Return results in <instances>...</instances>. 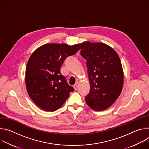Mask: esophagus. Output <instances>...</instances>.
Segmentation results:
<instances>
[{"instance_id":"obj_1","label":"esophagus","mask_w":149,"mask_h":149,"mask_svg":"<svg viewBox=\"0 0 149 149\" xmlns=\"http://www.w3.org/2000/svg\"><path fill=\"white\" fill-rule=\"evenodd\" d=\"M78 83H75V84L74 85L73 87H74V88L75 90H77V88H78Z\"/></svg>"}]
</instances>
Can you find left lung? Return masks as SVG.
Masks as SVG:
<instances>
[{"label":"left lung","instance_id":"1","mask_svg":"<svg viewBox=\"0 0 149 149\" xmlns=\"http://www.w3.org/2000/svg\"><path fill=\"white\" fill-rule=\"evenodd\" d=\"M81 55L87 60L90 91L87 104L95 111L105 110L120 96L124 73L120 58L109 45L89 41L80 44Z\"/></svg>","mask_w":149,"mask_h":149}]
</instances>
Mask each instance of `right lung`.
Returning <instances> with one entry per match:
<instances>
[{
    "label": "right lung",
    "mask_w": 149,
    "mask_h": 149,
    "mask_svg": "<svg viewBox=\"0 0 149 149\" xmlns=\"http://www.w3.org/2000/svg\"><path fill=\"white\" fill-rule=\"evenodd\" d=\"M80 44H47L31 55L26 68L27 92L39 108L47 111L59 109L74 90L60 72L63 61L80 49Z\"/></svg>",
    "instance_id": "right-lung-1"
}]
</instances>
